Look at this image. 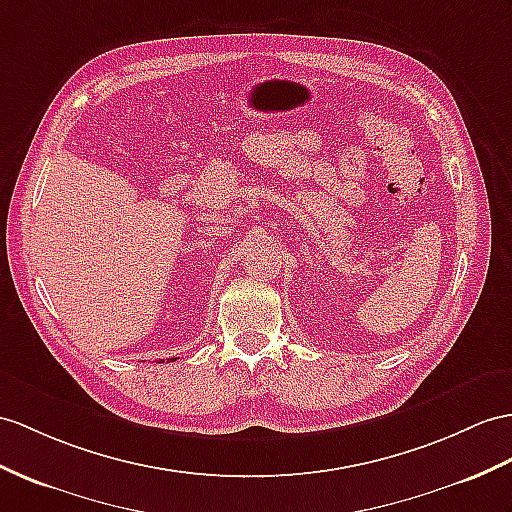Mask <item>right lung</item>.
Wrapping results in <instances>:
<instances>
[{
  "label": "right lung",
  "instance_id": "right-lung-1",
  "mask_svg": "<svg viewBox=\"0 0 512 512\" xmlns=\"http://www.w3.org/2000/svg\"><path fill=\"white\" fill-rule=\"evenodd\" d=\"M173 360H176V358H173Z\"/></svg>",
  "mask_w": 512,
  "mask_h": 512
}]
</instances>
